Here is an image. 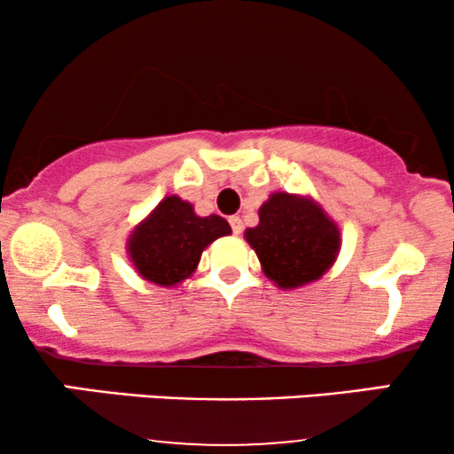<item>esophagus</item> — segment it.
Masks as SVG:
<instances>
[{
  "label": "esophagus",
  "mask_w": 454,
  "mask_h": 454,
  "mask_svg": "<svg viewBox=\"0 0 454 454\" xmlns=\"http://www.w3.org/2000/svg\"><path fill=\"white\" fill-rule=\"evenodd\" d=\"M228 222H231V228H232L234 234H241V232H243V222H241V217L232 215Z\"/></svg>",
  "instance_id": "obj_1"
}]
</instances>
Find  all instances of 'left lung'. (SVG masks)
<instances>
[{
	"instance_id": "obj_1",
	"label": "left lung",
	"mask_w": 454,
	"mask_h": 454,
	"mask_svg": "<svg viewBox=\"0 0 454 454\" xmlns=\"http://www.w3.org/2000/svg\"><path fill=\"white\" fill-rule=\"evenodd\" d=\"M258 217V226L247 228L245 239L258 254L264 275L279 288L320 279L335 262L340 228L311 198L275 192Z\"/></svg>"
}]
</instances>
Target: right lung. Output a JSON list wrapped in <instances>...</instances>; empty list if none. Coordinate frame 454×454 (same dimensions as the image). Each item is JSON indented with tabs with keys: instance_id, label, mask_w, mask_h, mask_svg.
<instances>
[{
	"instance_id": "obj_1",
	"label": "right lung",
	"mask_w": 454,
	"mask_h": 454,
	"mask_svg": "<svg viewBox=\"0 0 454 454\" xmlns=\"http://www.w3.org/2000/svg\"><path fill=\"white\" fill-rule=\"evenodd\" d=\"M231 232L223 217H200L190 202L166 196L129 234L128 254L140 278L170 288L194 273L207 245Z\"/></svg>"
}]
</instances>
